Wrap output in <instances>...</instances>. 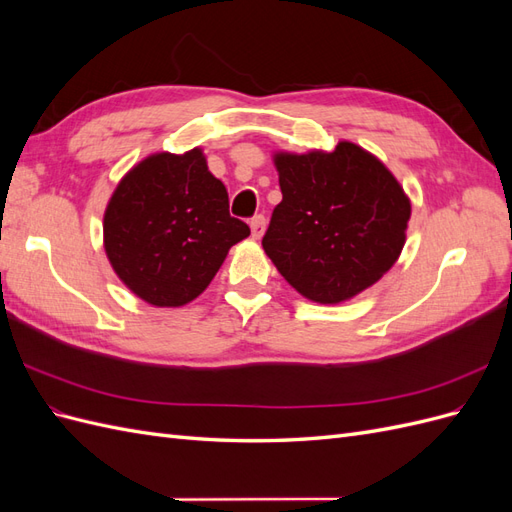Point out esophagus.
<instances>
[{
    "label": "esophagus",
    "mask_w": 512,
    "mask_h": 512,
    "mask_svg": "<svg viewBox=\"0 0 512 512\" xmlns=\"http://www.w3.org/2000/svg\"><path fill=\"white\" fill-rule=\"evenodd\" d=\"M250 228H252V237L254 239H260L262 235H265V228H267V218L262 213L254 215V218L250 220Z\"/></svg>",
    "instance_id": "34e87169"
}]
</instances>
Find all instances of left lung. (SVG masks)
Wrapping results in <instances>:
<instances>
[{
  "mask_svg": "<svg viewBox=\"0 0 512 512\" xmlns=\"http://www.w3.org/2000/svg\"><path fill=\"white\" fill-rule=\"evenodd\" d=\"M282 203L262 247L284 280L316 303H342L376 284L406 243L410 200L378 158L354 143L277 153Z\"/></svg>",
  "mask_w": 512,
  "mask_h": 512,
  "instance_id": "obj_1",
  "label": "left lung"
}]
</instances>
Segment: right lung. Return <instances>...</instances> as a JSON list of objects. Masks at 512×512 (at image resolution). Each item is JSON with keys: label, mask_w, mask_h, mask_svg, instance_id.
Instances as JSON below:
<instances>
[{"label": "right lung", "mask_w": 512, "mask_h": 512, "mask_svg": "<svg viewBox=\"0 0 512 512\" xmlns=\"http://www.w3.org/2000/svg\"><path fill=\"white\" fill-rule=\"evenodd\" d=\"M250 235L232 218L228 192L200 149L156 153L121 179L104 213V247L115 273L158 307L196 299L228 250Z\"/></svg>", "instance_id": "1"}]
</instances>
